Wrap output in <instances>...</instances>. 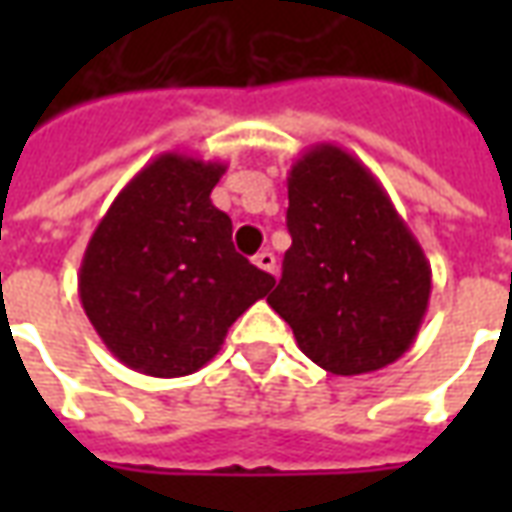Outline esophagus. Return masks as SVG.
<instances>
[{
	"mask_svg": "<svg viewBox=\"0 0 512 512\" xmlns=\"http://www.w3.org/2000/svg\"><path fill=\"white\" fill-rule=\"evenodd\" d=\"M255 266L263 268V271H268V274H274V268H277V257L271 255L268 249H263V252H257L255 255Z\"/></svg>",
	"mask_w": 512,
	"mask_h": 512,
	"instance_id": "esophagus-1",
	"label": "esophagus"
}]
</instances>
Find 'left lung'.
<instances>
[{"mask_svg":"<svg viewBox=\"0 0 512 512\" xmlns=\"http://www.w3.org/2000/svg\"><path fill=\"white\" fill-rule=\"evenodd\" d=\"M293 244L268 296L304 354L334 376L392 365L417 337L430 263L370 169L332 142L288 172Z\"/></svg>","mask_w":512,"mask_h":512,"instance_id":"8db88e82","label":"left lung"}]
</instances>
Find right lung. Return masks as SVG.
Wrapping results in <instances>:
<instances>
[{
	"instance_id": "obj_1",
	"label": "right lung",
	"mask_w": 512,
	"mask_h": 512,
	"mask_svg": "<svg viewBox=\"0 0 512 512\" xmlns=\"http://www.w3.org/2000/svg\"><path fill=\"white\" fill-rule=\"evenodd\" d=\"M224 164L161 153L128 180L95 227L79 299L126 367L189 376L219 354L227 329L274 288L235 252L233 222L211 202Z\"/></svg>"
}]
</instances>
